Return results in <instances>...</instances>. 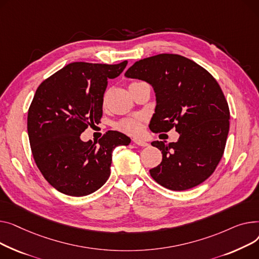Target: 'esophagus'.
<instances>
[{"label":"esophagus","mask_w":259,"mask_h":259,"mask_svg":"<svg viewBox=\"0 0 259 259\" xmlns=\"http://www.w3.org/2000/svg\"><path fill=\"white\" fill-rule=\"evenodd\" d=\"M133 142H134L136 145H139V146H147V145H148L147 142H145V141H143V140H140V139H137V138L133 139Z\"/></svg>","instance_id":"1"}]
</instances>
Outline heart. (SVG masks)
Listing matches in <instances>:
<instances>
[{"label": "heart", "mask_w": 259, "mask_h": 259, "mask_svg": "<svg viewBox=\"0 0 259 259\" xmlns=\"http://www.w3.org/2000/svg\"><path fill=\"white\" fill-rule=\"evenodd\" d=\"M117 128L128 135H136L141 132V121L139 117H133L121 120L117 123Z\"/></svg>", "instance_id": "obj_1"}]
</instances>
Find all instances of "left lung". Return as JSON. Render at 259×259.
<instances>
[{
    "label": "left lung",
    "mask_w": 259,
    "mask_h": 259,
    "mask_svg": "<svg viewBox=\"0 0 259 259\" xmlns=\"http://www.w3.org/2000/svg\"><path fill=\"white\" fill-rule=\"evenodd\" d=\"M125 76L155 90L150 131L176 128L180 134L177 142H151L163 155L160 165L149 170L151 178L176 191L203 183L219 165L229 133V106L215 78L193 60L167 53L140 59Z\"/></svg>",
    "instance_id": "left-lung-1"
}]
</instances>
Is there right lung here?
Masks as SVG:
<instances>
[{
	"instance_id": "right-lung-1",
	"label": "right lung",
	"mask_w": 259,
	"mask_h": 259,
	"mask_svg": "<svg viewBox=\"0 0 259 259\" xmlns=\"http://www.w3.org/2000/svg\"><path fill=\"white\" fill-rule=\"evenodd\" d=\"M126 65L72 63L37 88L28 111L29 142L39 171L59 192L84 196L99 189L111 175L114 148L131 143L117 131L105 133L98 144L80 140L102 117L108 79Z\"/></svg>"
}]
</instances>
